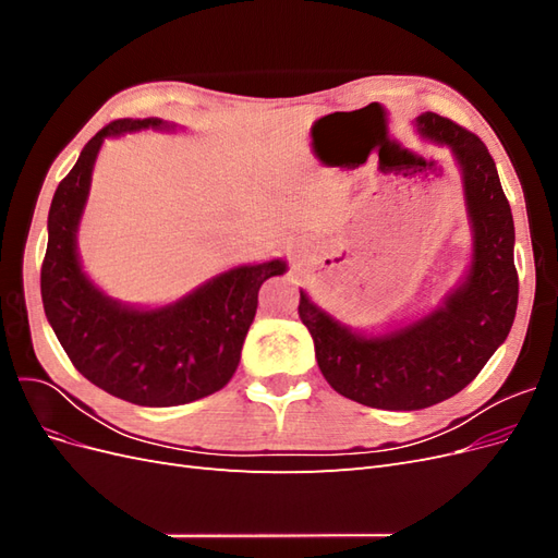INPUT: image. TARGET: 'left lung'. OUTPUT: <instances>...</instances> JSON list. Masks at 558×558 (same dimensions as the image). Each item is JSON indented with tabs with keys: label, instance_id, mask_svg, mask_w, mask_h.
<instances>
[{
	"label": "left lung",
	"instance_id": "left-lung-1",
	"mask_svg": "<svg viewBox=\"0 0 558 558\" xmlns=\"http://www.w3.org/2000/svg\"><path fill=\"white\" fill-rule=\"evenodd\" d=\"M414 125L459 165L472 232L465 277L437 310L377 335L344 326L307 291H300L298 305L326 381L377 410H424L463 391L508 340L519 298L514 221L488 148L433 111L416 116Z\"/></svg>",
	"mask_w": 558,
	"mask_h": 558
}]
</instances>
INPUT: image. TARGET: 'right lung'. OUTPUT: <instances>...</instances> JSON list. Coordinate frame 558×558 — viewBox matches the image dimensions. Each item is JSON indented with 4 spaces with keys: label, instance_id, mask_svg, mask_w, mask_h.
<instances>
[{
    "label": "right lung",
    "instance_id": "1",
    "mask_svg": "<svg viewBox=\"0 0 558 558\" xmlns=\"http://www.w3.org/2000/svg\"><path fill=\"white\" fill-rule=\"evenodd\" d=\"M174 130L160 118H123L83 146L50 202L41 300L50 328L78 373L102 391L142 404L174 408L211 396L232 379L258 310L263 281L286 272V260L240 265L162 307H134L109 298L83 272L76 232L93 167L107 137Z\"/></svg>",
    "mask_w": 558,
    "mask_h": 558
}]
</instances>
